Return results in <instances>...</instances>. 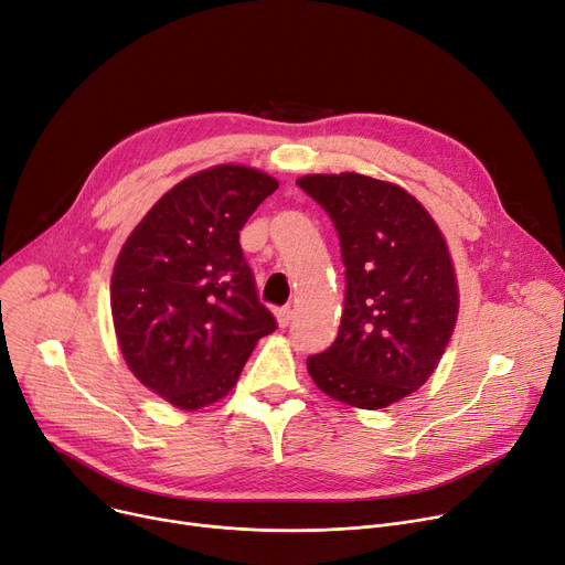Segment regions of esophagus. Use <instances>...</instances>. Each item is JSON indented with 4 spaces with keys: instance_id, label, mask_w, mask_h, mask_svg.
I'll use <instances>...</instances> for the list:
<instances>
[{
    "instance_id": "esophagus-1",
    "label": "esophagus",
    "mask_w": 565,
    "mask_h": 565,
    "mask_svg": "<svg viewBox=\"0 0 565 565\" xmlns=\"http://www.w3.org/2000/svg\"><path fill=\"white\" fill-rule=\"evenodd\" d=\"M275 316H277L279 328H288L290 320H292V309H290V307H281V309L275 311Z\"/></svg>"
}]
</instances>
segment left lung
<instances>
[{"instance_id": "1", "label": "left lung", "mask_w": 565, "mask_h": 565, "mask_svg": "<svg viewBox=\"0 0 565 565\" xmlns=\"http://www.w3.org/2000/svg\"><path fill=\"white\" fill-rule=\"evenodd\" d=\"M298 185L334 222L345 302L334 343L307 360L328 396L387 407L437 369L458 320L447 241L426 207L394 183L362 173H311Z\"/></svg>"}]
</instances>
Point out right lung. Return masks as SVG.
Instances as JSON below:
<instances>
[{
    "label": "right lung",
    "instance_id": "add662e5",
    "mask_svg": "<svg viewBox=\"0 0 565 565\" xmlns=\"http://www.w3.org/2000/svg\"><path fill=\"white\" fill-rule=\"evenodd\" d=\"M279 183L220 164L173 185L130 233L111 275L124 360L181 409L226 396L256 341L277 330L260 305L241 231Z\"/></svg>",
    "mask_w": 565,
    "mask_h": 565
}]
</instances>
